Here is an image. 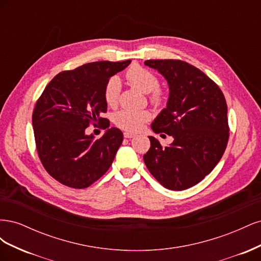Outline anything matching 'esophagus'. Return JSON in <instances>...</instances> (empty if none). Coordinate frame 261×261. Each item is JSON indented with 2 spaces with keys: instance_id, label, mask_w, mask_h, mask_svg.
Returning <instances> with one entry per match:
<instances>
[{
  "instance_id": "34e87169",
  "label": "esophagus",
  "mask_w": 261,
  "mask_h": 261,
  "mask_svg": "<svg viewBox=\"0 0 261 261\" xmlns=\"http://www.w3.org/2000/svg\"><path fill=\"white\" fill-rule=\"evenodd\" d=\"M124 137L125 138H133V137H135V134H133V133H124Z\"/></svg>"
}]
</instances>
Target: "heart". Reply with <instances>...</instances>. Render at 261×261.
I'll return each instance as SVG.
<instances>
[{
	"mask_svg": "<svg viewBox=\"0 0 261 261\" xmlns=\"http://www.w3.org/2000/svg\"><path fill=\"white\" fill-rule=\"evenodd\" d=\"M127 82L136 87L137 89L144 93H149V99L151 103L155 106L162 105L165 96L164 92L159 88V80L150 70L138 66H130L125 74ZM121 92V82L117 77L113 76L107 82L105 87V100L109 107H115L118 102ZM151 117V113L148 110H127L123 109L114 113V124L124 130L137 132L144 124L148 122Z\"/></svg>",
	"mask_w": 261,
	"mask_h": 261,
	"instance_id": "obj_1",
	"label": "heart"
}]
</instances>
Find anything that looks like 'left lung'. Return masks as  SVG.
Returning <instances> with one entry per match:
<instances>
[{
  "label": "left lung",
  "instance_id": "8db88e82",
  "mask_svg": "<svg viewBox=\"0 0 261 261\" xmlns=\"http://www.w3.org/2000/svg\"><path fill=\"white\" fill-rule=\"evenodd\" d=\"M145 65L156 69L170 89L167 108L151 128L174 140L162 147L149 136L144 161L162 186L184 191L208 175L225 151L230 129L224 94L206 74L184 61L148 60Z\"/></svg>",
  "mask_w": 261,
  "mask_h": 261
}]
</instances>
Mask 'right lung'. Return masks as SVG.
Instances as JSON below:
<instances>
[{"label": "right lung", "instance_id": "1", "mask_svg": "<svg viewBox=\"0 0 261 261\" xmlns=\"http://www.w3.org/2000/svg\"><path fill=\"white\" fill-rule=\"evenodd\" d=\"M130 62H92L61 72L38 99L33 113L37 151L46 172L63 185L86 188L111 167L123 133L111 127L94 140L85 128L91 122L109 127L110 122L101 117L108 109L105 87Z\"/></svg>", "mask_w": 261, "mask_h": 261}]
</instances>
